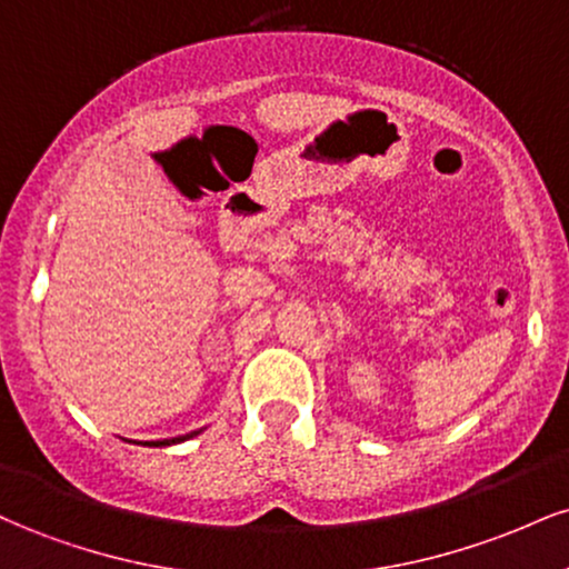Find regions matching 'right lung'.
<instances>
[{
	"instance_id": "1",
	"label": "right lung",
	"mask_w": 569,
	"mask_h": 569,
	"mask_svg": "<svg viewBox=\"0 0 569 569\" xmlns=\"http://www.w3.org/2000/svg\"><path fill=\"white\" fill-rule=\"evenodd\" d=\"M200 430H192V433H187V436H179V439H166V441H147V447H171V443H181V441H187V439H192V436H198Z\"/></svg>"
}]
</instances>
